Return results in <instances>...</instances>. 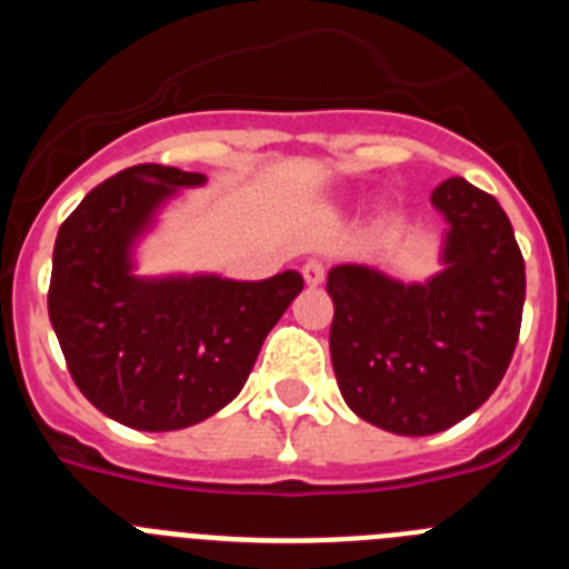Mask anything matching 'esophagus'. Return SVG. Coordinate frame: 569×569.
<instances>
[{
	"instance_id": "obj_1",
	"label": "esophagus",
	"mask_w": 569,
	"mask_h": 569,
	"mask_svg": "<svg viewBox=\"0 0 569 569\" xmlns=\"http://www.w3.org/2000/svg\"><path fill=\"white\" fill-rule=\"evenodd\" d=\"M301 276H305V281H308L310 288H316V284L325 281V264H321L319 259H308L301 264Z\"/></svg>"
}]
</instances>
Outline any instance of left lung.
<instances>
[{
    "label": "left lung",
    "instance_id": "obj_1",
    "mask_svg": "<svg viewBox=\"0 0 569 569\" xmlns=\"http://www.w3.org/2000/svg\"><path fill=\"white\" fill-rule=\"evenodd\" d=\"M447 219L445 270L405 284L365 264L328 273L330 359L347 407L399 436H433L479 410L512 359L525 259L501 204L467 179L430 196Z\"/></svg>",
    "mask_w": 569,
    "mask_h": 569
}]
</instances>
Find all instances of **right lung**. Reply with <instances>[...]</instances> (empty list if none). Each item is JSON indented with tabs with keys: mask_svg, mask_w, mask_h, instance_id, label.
Wrapping results in <instances>:
<instances>
[{
	"mask_svg": "<svg viewBox=\"0 0 569 569\" xmlns=\"http://www.w3.org/2000/svg\"><path fill=\"white\" fill-rule=\"evenodd\" d=\"M204 173L133 164L90 190L59 228L48 316L90 405L136 430H182L239 396L305 279L133 276L136 239L176 188Z\"/></svg>",
	"mask_w": 569,
	"mask_h": 569,
	"instance_id": "obj_1",
	"label": "right lung"
}]
</instances>
